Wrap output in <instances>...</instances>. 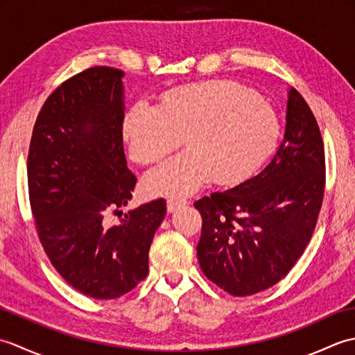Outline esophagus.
Instances as JSON below:
<instances>
[{
  "mask_svg": "<svg viewBox=\"0 0 355 355\" xmlns=\"http://www.w3.org/2000/svg\"><path fill=\"white\" fill-rule=\"evenodd\" d=\"M187 202V200L186 198H169L168 200V212H175V210L178 209V207H182V206H184Z\"/></svg>",
  "mask_w": 355,
  "mask_h": 355,
  "instance_id": "obj_1",
  "label": "esophagus"
}]
</instances>
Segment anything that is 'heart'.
Returning <instances> with one entry per match:
<instances>
[{"label": "heart", "instance_id": "heart-1", "mask_svg": "<svg viewBox=\"0 0 355 355\" xmlns=\"http://www.w3.org/2000/svg\"><path fill=\"white\" fill-rule=\"evenodd\" d=\"M125 139L137 163L153 164L184 143L145 178L153 195H184L212 177L218 184L248 178L273 154L279 120L250 89L227 80L173 88L158 107L137 103L125 117Z\"/></svg>", "mask_w": 355, "mask_h": 355}]
</instances>
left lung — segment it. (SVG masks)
Returning a JSON list of instances; mask_svg holds the SVG:
<instances>
[{"mask_svg": "<svg viewBox=\"0 0 355 355\" xmlns=\"http://www.w3.org/2000/svg\"><path fill=\"white\" fill-rule=\"evenodd\" d=\"M325 173L319 123L291 88L284 140L267 168L193 202L202 220L197 254L209 281L244 297L288 275L318 224Z\"/></svg>", "mask_w": 355, "mask_h": 355, "instance_id": "8db88e82", "label": "left lung"}]
</instances>
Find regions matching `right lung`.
<instances>
[{"label": "right lung", "instance_id": "add662e5", "mask_svg": "<svg viewBox=\"0 0 355 355\" xmlns=\"http://www.w3.org/2000/svg\"><path fill=\"white\" fill-rule=\"evenodd\" d=\"M123 71L89 67L64 80L37 114L27 157L35 229L51 266L74 290L117 299L149 270V247L166 215L157 198L128 212L137 178L123 149Z\"/></svg>", "mask_w": 355, "mask_h": 355}]
</instances>
